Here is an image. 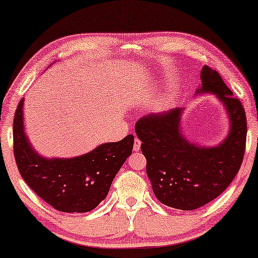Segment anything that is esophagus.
Instances as JSON below:
<instances>
[{
    "instance_id": "esophagus-1",
    "label": "esophagus",
    "mask_w": 258,
    "mask_h": 258,
    "mask_svg": "<svg viewBox=\"0 0 258 258\" xmlns=\"http://www.w3.org/2000/svg\"><path fill=\"white\" fill-rule=\"evenodd\" d=\"M141 150V141L138 138H135L134 141V151H140Z\"/></svg>"
}]
</instances>
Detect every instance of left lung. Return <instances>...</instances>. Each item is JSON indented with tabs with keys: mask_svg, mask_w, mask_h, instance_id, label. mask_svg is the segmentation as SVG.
I'll return each instance as SVG.
<instances>
[{
	"mask_svg": "<svg viewBox=\"0 0 258 258\" xmlns=\"http://www.w3.org/2000/svg\"><path fill=\"white\" fill-rule=\"evenodd\" d=\"M197 93H213L227 110L231 129L213 148H201L182 136L183 108L149 114L135 124L146 158V174L154 195L162 204L196 210L224 192L239 172L245 151L247 117L239 99L216 70L204 66Z\"/></svg>",
	"mask_w": 258,
	"mask_h": 258,
	"instance_id": "left-lung-1",
	"label": "left lung"
}]
</instances>
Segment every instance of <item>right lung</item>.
<instances>
[{"label":"right lung","instance_id":"1","mask_svg":"<svg viewBox=\"0 0 258 258\" xmlns=\"http://www.w3.org/2000/svg\"><path fill=\"white\" fill-rule=\"evenodd\" d=\"M24 98L14 117V153L24 181L47 204L62 212H89L104 201L134 148V136L105 143L76 158H43L33 150L23 121Z\"/></svg>","mask_w":258,"mask_h":258}]
</instances>
